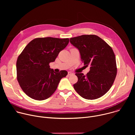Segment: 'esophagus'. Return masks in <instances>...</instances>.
<instances>
[{"instance_id": "34e87169", "label": "esophagus", "mask_w": 135, "mask_h": 135, "mask_svg": "<svg viewBox=\"0 0 135 135\" xmlns=\"http://www.w3.org/2000/svg\"><path fill=\"white\" fill-rule=\"evenodd\" d=\"M68 75H73V73H71V71H68Z\"/></svg>"}]
</instances>
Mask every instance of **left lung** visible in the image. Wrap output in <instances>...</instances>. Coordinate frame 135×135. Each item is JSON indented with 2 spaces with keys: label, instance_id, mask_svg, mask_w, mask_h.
<instances>
[{
  "label": "left lung",
  "instance_id": "left-lung-1",
  "mask_svg": "<svg viewBox=\"0 0 135 135\" xmlns=\"http://www.w3.org/2000/svg\"><path fill=\"white\" fill-rule=\"evenodd\" d=\"M70 43L80 52L85 66H90L85 76L76 73L78 81L73 85L82 97L89 100L99 98L111 88L117 75L116 59L112 49L99 37L84 35L70 38Z\"/></svg>",
  "mask_w": 135,
  "mask_h": 135
}]
</instances>
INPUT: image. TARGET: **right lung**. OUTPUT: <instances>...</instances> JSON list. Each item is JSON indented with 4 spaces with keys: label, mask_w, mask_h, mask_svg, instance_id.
Instances as JSON below:
<instances>
[{
    "label": "right lung",
    "mask_w": 135,
    "mask_h": 135,
    "mask_svg": "<svg viewBox=\"0 0 135 135\" xmlns=\"http://www.w3.org/2000/svg\"><path fill=\"white\" fill-rule=\"evenodd\" d=\"M69 41V38H35L18 56L16 62L17 79L29 97L37 100L49 98L56 90L61 79L68 74L66 70L54 72L49 64L55 61Z\"/></svg>",
    "instance_id": "right-lung-1"
}]
</instances>
